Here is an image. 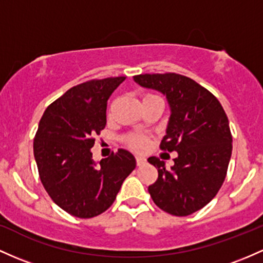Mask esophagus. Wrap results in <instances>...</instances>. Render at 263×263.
<instances>
[{
    "mask_svg": "<svg viewBox=\"0 0 263 263\" xmlns=\"http://www.w3.org/2000/svg\"><path fill=\"white\" fill-rule=\"evenodd\" d=\"M145 162H146V158L143 157V156H140V155L136 156V163H137V166H141V164H143Z\"/></svg>",
    "mask_w": 263,
    "mask_h": 263,
    "instance_id": "1",
    "label": "esophagus"
}]
</instances>
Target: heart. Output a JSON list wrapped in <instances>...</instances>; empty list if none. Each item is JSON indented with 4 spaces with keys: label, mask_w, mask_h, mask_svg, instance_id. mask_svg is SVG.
<instances>
[{
    "label": "heart",
    "mask_w": 263,
    "mask_h": 263,
    "mask_svg": "<svg viewBox=\"0 0 263 263\" xmlns=\"http://www.w3.org/2000/svg\"><path fill=\"white\" fill-rule=\"evenodd\" d=\"M151 97H158V96H156V95H152V93H147L145 95V97H143V100L151 99ZM128 145L135 149H142L143 147L146 146V140L140 136H132L128 138Z\"/></svg>",
    "instance_id": "heart-1"
}]
</instances>
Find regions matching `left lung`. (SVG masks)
Wrapping results in <instances>:
<instances>
[{
  "instance_id": "1",
  "label": "left lung",
  "mask_w": 263,
  "mask_h": 263,
  "mask_svg": "<svg viewBox=\"0 0 263 263\" xmlns=\"http://www.w3.org/2000/svg\"><path fill=\"white\" fill-rule=\"evenodd\" d=\"M134 80L166 96L171 116L160 147L177 152L171 170L155 156L147 160L158 171L149 195L164 212L191 215L217 195L226 178L232 154L226 112L209 89L182 74L145 73Z\"/></svg>"
}]
</instances>
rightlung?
Listing matches in <instances>:
<instances>
[{"label":"right lung","instance_id":"1","mask_svg":"<svg viewBox=\"0 0 263 263\" xmlns=\"http://www.w3.org/2000/svg\"><path fill=\"white\" fill-rule=\"evenodd\" d=\"M126 77L91 80L52 102L39 123L33 154L41 182L52 201L80 218L99 216L114 203L136 167L134 155L120 148L97 164L91 148L106 126L112 92Z\"/></svg>","mask_w":263,"mask_h":263}]
</instances>
